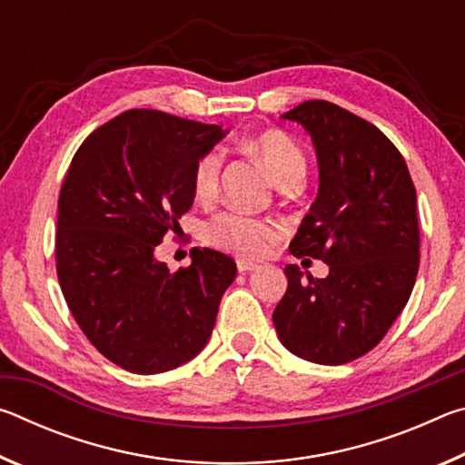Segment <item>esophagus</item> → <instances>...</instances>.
I'll return each mask as SVG.
<instances>
[{
	"mask_svg": "<svg viewBox=\"0 0 465 465\" xmlns=\"http://www.w3.org/2000/svg\"><path fill=\"white\" fill-rule=\"evenodd\" d=\"M256 269V264L254 262H250V261H238V271L240 272H250V271H254Z\"/></svg>",
	"mask_w": 465,
	"mask_h": 465,
	"instance_id": "1",
	"label": "esophagus"
}]
</instances>
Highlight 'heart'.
<instances>
[{"instance_id":"obj_1","label":"heart","mask_w":465,"mask_h":465,"mask_svg":"<svg viewBox=\"0 0 465 465\" xmlns=\"http://www.w3.org/2000/svg\"><path fill=\"white\" fill-rule=\"evenodd\" d=\"M250 149L262 162L274 184L281 188L297 186L305 176V155L285 133H261L250 141ZM222 160L223 157L217 149H209L196 160L193 170V191L196 196L207 199L217 191ZM204 238L213 246L232 252L240 258H261L279 238V230L266 219L223 211L204 225Z\"/></svg>"}]
</instances>
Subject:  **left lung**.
<instances>
[{
    "instance_id": "obj_1",
    "label": "left lung",
    "mask_w": 465,
    "mask_h": 465,
    "mask_svg": "<svg viewBox=\"0 0 465 465\" xmlns=\"http://www.w3.org/2000/svg\"><path fill=\"white\" fill-rule=\"evenodd\" d=\"M316 145L320 188L289 243L291 254L330 266L313 279L285 266L272 313L281 342L305 361L342 365L381 342L412 293L420 262L416 191L398 147L361 116L328 100L282 114Z\"/></svg>"
}]
</instances>
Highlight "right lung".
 <instances>
[{
  "mask_svg": "<svg viewBox=\"0 0 465 465\" xmlns=\"http://www.w3.org/2000/svg\"><path fill=\"white\" fill-rule=\"evenodd\" d=\"M225 133L133 108L77 149L59 193L54 258L63 297L88 341L131 373L170 371L199 355L233 258L203 248L170 272L153 250L193 207V170Z\"/></svg>",
  "mask_w": 465,
  "mask_h": 465,
  "instance_id": "right-lung-1",
  "label": "right lung"
}]
</instances>
